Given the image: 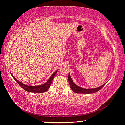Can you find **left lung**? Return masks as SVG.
<instances>
[{
  "label": "left lung",
  "mask_w": 125,
  "mask_h": 125,
  "mask_svg": "<svg viewBox=\"0 0 125 125\" xmlns=\"http://www.w3.org/2000/svg\"><path fill=\"white\" fill-rule=\"evenodd\" d=\"M68 81L69 83V85L71 89L75 93H83V94H92V93H94L96 92H98L100 89H101L104 86L106 83L104 84L103 85H101L98 88H89V89H86V88H83L80 87L76 85V84L74 83L70 75V74L69 73L68 74Z\"/></svg>",
  "instance_id": "left-lung-1"
}]
</instances>
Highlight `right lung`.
I'll list each match as a JSON object with an SVG mask.
<instances>
[{"mask_svg": "<svg viewBox=\"0 0 125 125\" xmlns=\"http://www.w3.org/2000/svg\"><path fill=\"white\" fill-rule=\"evenodd\" d=\"M58 70V69H57V70L51 76L49 79L47 80V81L45 83L41 84V85H39L31 86V85H26V84L22 83L21 82H19L18 79H16V78L14 77L13 75L11 73V75H12V77H13L17 83L19 84V85L22 88L24 89L25 90L27 91V92H32V93H44L46 92L47 90H48V89H49V88L50 87V85L51 84L53 79L54 78V76L56 75V73L57 72Z\"/></svg>", "mask_w": 125, "mask_h": 125, "instance_id": "obj_1", "label": "right lung"}]
</instances>
